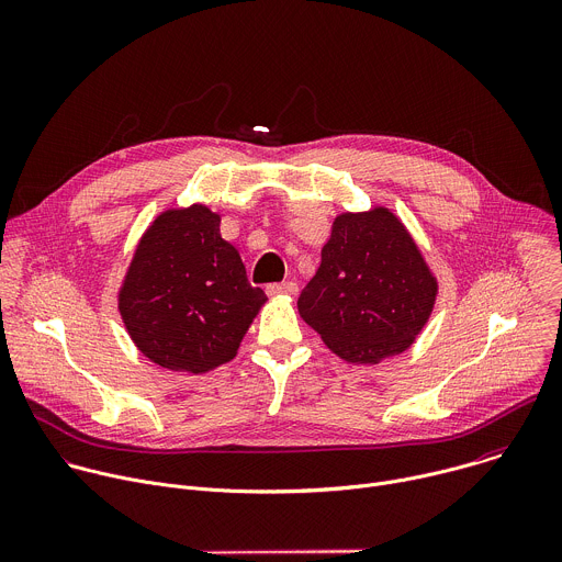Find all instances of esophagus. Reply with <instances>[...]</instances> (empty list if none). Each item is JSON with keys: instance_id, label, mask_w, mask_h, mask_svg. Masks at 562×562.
I'll list each match as a JSON object with an SVG mask.
<instances>
[{"instance_id": "esophagus-1", "label": "esophagus", "mask_w": 562, "mask_h": 562, "mask_svg": "<svg viewBox=\"0 0 562 562\" xmlns=\"http://www.w3.org/2000/svg\"><path fill=\"white\" fill-rule=\"evenodd\" d=\"M267 293L269 295H295L297 293V284L286 280V282H273V284H267Z\"/></svg>"}]
</instances>
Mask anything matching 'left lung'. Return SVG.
Listing matches in <instances>:
<instances>
[{
	"instance_id": "obj_1",
	"label": "left lung",
	"mask_w": 562,
	"mask_h": 562,
	"mask_svg": "<svg viewBox=\"0 0 562 562\" xmlns=\"http://www.w3.org/2000/svg\"><path fill=\"white\" fill-rule=\"evenodd\" d=\"M436 289L407 228L391 211L373 209L336 217L297 308L334 353L375 364L414 342Z\"/></svg>"
}]
</instances>
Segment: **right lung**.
<instances>
[{"mask_svg": "<svg viewBox=\"0 0 562 562\" xmlns=\"http://www.w3.org/2000/svg\"><path fill=\"white\" fill-rule=\"evenodd\" d=\"M265 300L222 239L220 215L195 204L162 213L144 233L120 311L146 358L202 373L235 356Z\"/></svg>", "mask_w": 562, "mask_h": 562, "instance_id": "right-lung-1", "label": "right lung"}]
</instances>
